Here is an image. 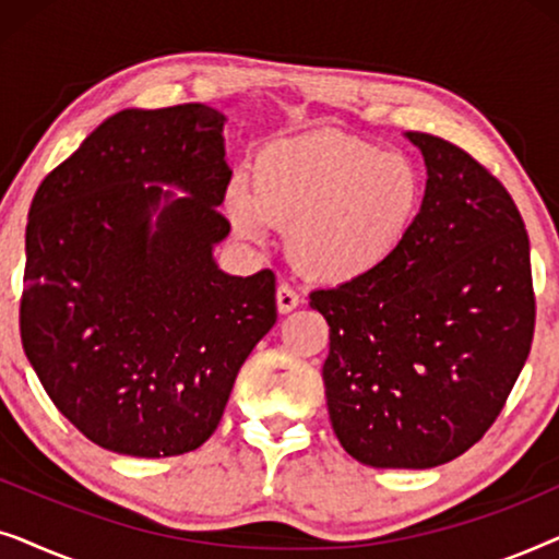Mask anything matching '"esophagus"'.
Here are the masks:
<instances>
[{"label":"esophagus","mask_w":559,"mask_h":559,"mask_svg":"<svg viewBox=\"0 0 559 559\" xmlns=\"http://www.w3.org/2000/svg\"><path fill=\"white\" fill-rule=\"evenodd\" d=\"M274 297H277V310L282 312V316H285V312H293L297 305H300V295H297L289 285H285V282L277 287V295Z\"/></svg>","instance_id":"obj_1"}]
</instances>
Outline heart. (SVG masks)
<instances>
[{"mask_svg":"<svg viewBox=\"0 0 559 559\" xmlns=\"http://www.w3.org/2000/svg\"><path fill=\"white\" fill-rule=\"evenodd\" d=\"M425 203L423 173L400 152L343 132H310L264 144L251 190L234 180L226 211L236 231L262 239L287 228L293 264L310 280L354 285L400 254Z\"/></svg>","mask_w":559,"mask_h":559,"instance_id":"b5f03b06","label":"heart"}]
</instances>
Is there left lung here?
<instances>
[{"label": "left lung", "instance_id": "8db88e82", "mask_svg": "<svg viewBox=\"0 0 559 559\" xmlns=\"http://www.w3.org/2000/svg\"><path fill=\"white\" fill-rule=\"evenodd\" d=\"M423 152V213L400 254L310 293L331 325L323 364L338 442L373 468H435L488 432L534 338L530 236L496 175L440 136Z\"/></svg>", "mask_w": 559, "mask_h": 559}]
</instances>
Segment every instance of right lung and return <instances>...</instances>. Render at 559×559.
Returning a JSON list of instances; mask_svg holds the SVG:
<instances>
[{"mask_svg":"<svg viewBox=\"0 0 559 559\" xmlns=\"http://www.w3.org/2000/svg\"><path fill=\"white\" fill-rule=\"evenodd\" d=\"M224 114L124 109L45 175L29 205L22 348L60 415L98 448L170 457L216 432L236 373L277 320L274 274L231 277ZM167 181L188 197L151 211Z\"/></svg>","mask_w":559,"mask_h":559,"instance_id":"1","label":"right lung"}]
</instances>
